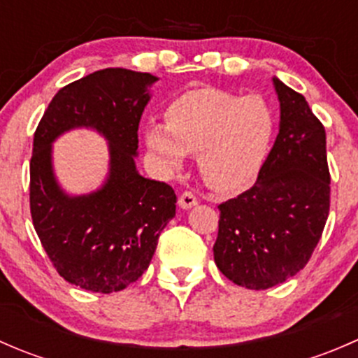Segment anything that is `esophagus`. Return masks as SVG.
<instances>
[{"label":"esophagus","instance_id":"34e87169","mask_svg":"<svg viewBox=\"0 0 358 358\" xmlns=\"http://www.w3.org/2000/svg\"><path fill=\"white\" fill-rule=\"evenodd\" d=\"M196 204H197V197L194 196L192 192H189V190H185V192H183L182 196L178 197V206H180V208L189 209V208H192V206H196Z\"/></svg>","mask_w":358,"mask_h":358}]
</instances>
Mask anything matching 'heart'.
<instances>
[{
    "mask_svg": "<svg viewBox=\"0 0 358 358\" xmlns=\"http://www.w3.org/2000/svg\"><path fill=\"white\" fill-rule=\"evenodd\" d=\"M273 131V114L262 96L199 88L169 103L166 124H147L145 143L166 171L182 168L185 154H199L202 180L225 192L256 178Z\"/></svg>",
    "mask_w": 358,
    "mask_h": 358,
    "instance_id": "b5f03b06",
    "label": "heart"
}]
</instances>
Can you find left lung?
<instances>
[{"label": "left lung", "instance_id": "left-lung-1", "mask_svg": "<svg viewBox=\"0 0 358 358\" xmlns=\"http://www.w3.org/2000/svg\"><path fill=\"white\" fill-rule=\"evenodd\" d=\"M280 128L258 180L218 206L213 246L220 272L237 286L268 289L296 275L322 237L331 204L326 129L301 93L273 78Z\"/></svg>", "mask_w": 358, "mask_h": 358}]
</instances>
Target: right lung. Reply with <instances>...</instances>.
<instances>
[{
	"mask_svg": "<svg viewBox=\"0 0 358 358\" xmlns=\"http://www.w3.org/2000/svg\"><path fill=\"white\" fill-rule=\"evenodd\" d=\"M156 81L149 72L121 67L93 72L59 90L34 131L32 225L59 275L81 289L109 294L136 282L175 216V190L143 178L135 166L147 86ZM78 125L95 127L110 140L111 171L100 191L69 198L52 176L51 142Z\"/></svg>",
	"mask_w": 358,
	"mask_h": 358,
	"instance_id": "add662e5",
	"label": "right lung"
}]
</instances>
